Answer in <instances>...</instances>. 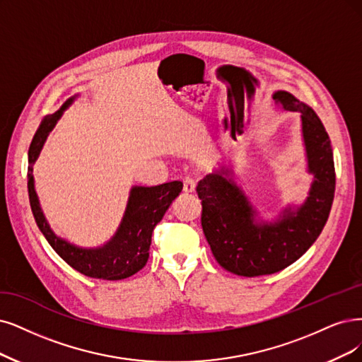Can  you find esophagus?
Here are the masks:
<instances>
[{
	"mask_svg": "<svg viewBox=\"0 0 362 362\" xmlns=\"http://www.w3.org/2000/svg\"><path fill=\"white\" fill-rule=\"evenodd\" d=\"M195 186H197V179L194 176H186L183 179V191L186 194H191L195 191Z\"/></svg>",
	"mask_w": 362,
	"mask_h": 362,
	"instance_id": "obj_1",
	"label": "esophagus"
}]
</instances>
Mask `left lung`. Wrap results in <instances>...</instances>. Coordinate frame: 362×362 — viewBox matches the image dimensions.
Masks as SVG:
<instances>
[{"instance_id": "8db88e82", "label": "left lung", "mask_w": 362, "mask_h": 362, "mask_svg": "<svg viewBox=\"0 0 362 362\" xmlns=\"http://www.w3.org/2000/svg\"><path fill=\"white\" fill-rule=\"evenodd\" d=\"M273 100L279 109L301 115L309 171L315 174L305 203L296 211L285 209L274 223H257V211L228 168L209 174L197 186L202 226L213 257L237 276L273 274L301 258L322 233L336 191L331 140L317 115L286 90H277Z\"/></svg>"}]
</instances>
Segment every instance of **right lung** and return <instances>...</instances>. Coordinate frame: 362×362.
Masks as SVG:
<instances>
[{
	"instance_id": "add662e5",
	"label": "right lung",
	"mask_w": 362,
	"mask_h": 362,
	"mask_svg": "<svg viewBox=\"0 0 362 362\" xmlns=\"http://www.w3.org/2000/svg\"><path fill=\"white\" fill-rule=\"evenodd\" d=\"M66 101L61 110L46 116L34 134L28 151V194L34 219L40 231L43 233L49 245L58 255L73 267L74 270L88 277L103 280L127 279L140 272L149 259L152 233L155 226L164 218L167 209L174 202L182 188V182H168L158 186H134L128 199L125 216L116 235L109 243L98 249H80L53 234L47 221L40 209L38 198L34 189L33 165L42 151L47 134L55 127L62 110L71 104Z\"/></svg>"
}]
</instances>
